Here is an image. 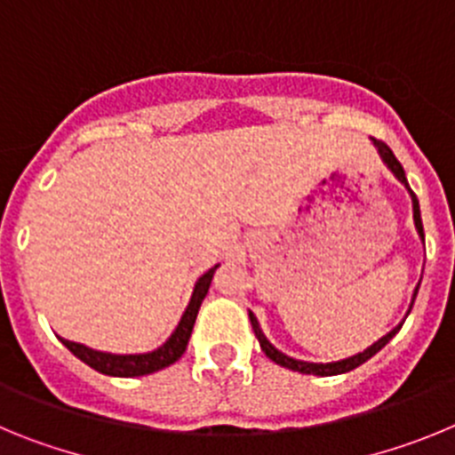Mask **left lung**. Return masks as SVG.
I'll list each match as a JSON object with an SVG mask.
<instances>
[{"mask_svg": "<svg viewBox=\"0 0 455 455\" xmlns=\"http://www.w3.org/2000/svg\"><path fill=\"white\" fill-rule=\"evenodd\" d=\"M371 140H373V146L378 148V152H380V156H383V162L387 164L389 171H392L394 175H396V180H399L401 184H405V188H408L410 198H412V212H415L417 232H419V236H421V239H424V225H421L419 200H417V196H415V193H412V188L408 187V180H405L403 166H401L399 159L394 156V152L389 150L387 143H383V140H378V139H371ZM415 299H417V289H415ZM412 303H415V300H412ZM410 309H412V305H410ZM410 309H408V315H410ZM248 316H251L252 331H255V337H257V339H259V347H262V351L267 353V357H271L273 363L280 364V367H287V369H291V371H299V373H315V376H337V373H347V371H351V369L360 367V364H363V363H367L369 357L376 355V353L380 351V348H383L385 344H387V341L392 339L394 335H396V332L401 331V325H403V323H399V325H396V328H394V331H389L387 335L380 337V339H378L376 344H371V347H369L367 351L357 353V355L347 357V360H339V363L316 364V363H303V360H293V357H289V355H284V353L277 351V348L273 347L271 341H268L267 337H264V332H262V328H259V323H257L255 315H252V312H248Z\"/></svg>", "mask_w": 455, "mask_h": 455, "instance_id": "1", "label": "left lung"}]
</instances>
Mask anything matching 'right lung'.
Instances as JSON below:
<instances>
[{
  "mask_svg": "<svg viewBox=\"0 0 455 455\" xmlns=\"http://www.w3.org/2000/svg\"><path fill=\"white\" fill-rule=\"evenodd\" d=\"M219 268L216 264L214 268H209L198 283H196V289H193L191 303H188L187 312L182 315V321L175 328L168 341L164 347H159L152 353H139V355H114V353H102V351H92V348L84 347V344H77V341H68L63 337L59 339L66 344L68 351L72 355H77L82 363H86L88 367H92L95 371L107 373V376H120V378H134V376H146V373H155L164 367H171L172 363H178L182 353L187 351L188 337H191L193 323H196V316H198V309L203 305L204 296L209 291V284H212V277H214V271Z\"/></svg>",
  "mask_w": 455,
  "mask_h": 455,
  "instance_id": "1",
  "label": "right lung"
}]
</instances>
